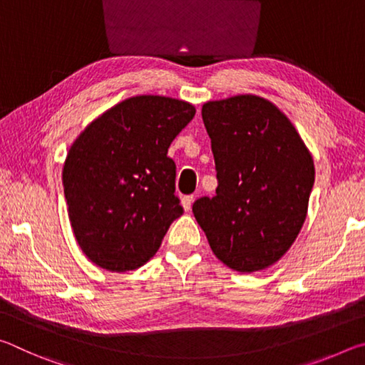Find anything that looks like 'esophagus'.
I'll use <instances>...</instances> for the list:
<instances>
[{
    "label": "esophagus",
    "mask_w": 365,
    "mask_h": 365,
    "mask_svg": "<svg viewBox=\"0 0 365 365\" xmlns=\"http://www.w3.org/2000/svg\"><path fill=\"white\" fill-rule=\"evenodd\" d=\"M193 201H195V196L193 195H187V196L182 197V206H183L185 211H190L191 205H193Z\"/></svg>",
    "instance_id": "obj_1"
}]
</instances>
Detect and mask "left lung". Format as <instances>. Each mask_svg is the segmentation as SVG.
Returning a JSON list of instances; mask_svg holds the SVG:
<instances>
[{
    "label": "left lung",
    "mask_w": 365,
    "mask_h": 365,
    "mask_svg": "<svg viewBox=\"0 0 365 365\" xmlns=\"http://www.w3.org/2000/svg\"><path fill=\"white\" fill-rule=\"evenodd\" d=\"M215 196L193 202L211 250L238 272L275 264L306 220L314 160L288 117L270 101L240 95L202 106Z\"/></svg>",
    "instance_id": "8db88e82"
}]
</instances>
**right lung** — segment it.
Returning a JSON list of instances; mask_svg holds the SVG:
<instances>
[{
    "label": "right lung",
    "mask_w": 365,
    "mask_h": 365,
    "mask_svg": "<svg viewBox=\"0 0 365 365\" xmlns=\"http://www.w3.org/2000/svg\"><path fill=\"white\" fill-rule=\"evenodd\" d=\"M195 113L172 98H128L73 141L63 170L64 196L73 235L91 262L125 272L156 255L183 214L168 150Z\"/></svg>",
    "instance_id": "obj_1"
}]
</instances>
